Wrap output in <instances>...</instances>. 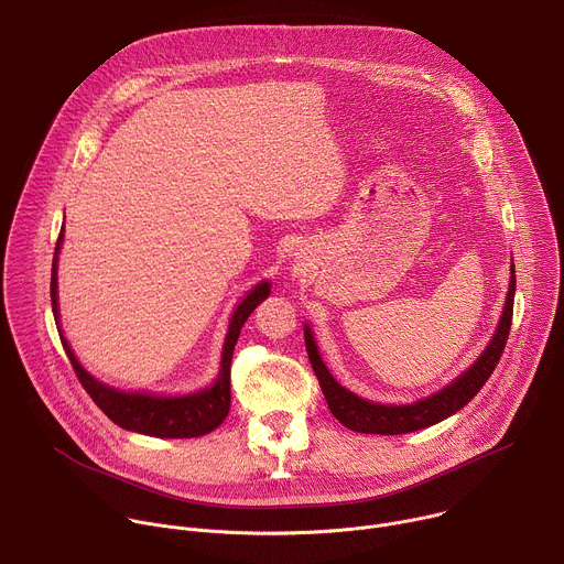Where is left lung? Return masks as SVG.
Instances as JSON below:
<instances>
[{"mask_svg":"<svg viewBox=\"0 0 564 564\" xmlns=\"http://www.w3.org/2000/svg\"><path fill=\"white\" fill-rule=\"evenodd\" d=\"M513 294H516V270L511 268V285H509V294H507V305H505L500 326H498L489 348L479 355V359L462 377H457V381H453L444 390L435 392L433 397L422 399V401H417V404H409V406L372 404V401H366V399L352 394L350 390H346L344 386H339L333 379V375L328 372V368L324 366V361H321L318 350L312 339V333L305 326L307 357H310L312 370L318 379V386H321V390H324L330 413L346 429L357 431V433H372V435H404V433H413V431L433 426V424L451 417L453 413H457L459 409H464L468 404V401L479 392V388L487 383V379L496 370V366L505 352L509 330H511Z\"/></svg>","mask_w":564,"mask_h":564,"instance_id":"8db88e82","label":"left lung"}]
</instances>
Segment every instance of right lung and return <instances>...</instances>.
I'll return each instance as SVG.
<instances>
[{
	"label": "right lung",
	"instance_id": "obj_1",
	"mask_svg": "<svg viewBox=\"0 0 564 564\" xmlns=\"http://www.w3.org/2000/svg\"><path fill=\"white\" fill-rule=\"evenodd\" d=\"M62 234H64V227L57 236L53 272H51V303H53L55 318H57V252L62 246ZM268 294H270V283H259L243 301H240V305L236 307V312L231 316L229 333L225 337L223 361H220V372H218L216 383L203 392L187 394V397H151V394H142V392H120L116 388H109V386L100 383L98 379H94L83 366H79V361L75 359V355L68 348L66 339L64 337H59V339H62L64 352L68 355V361H70L79 383H83V388L96 401V406L113 424H118L120 429H127V431L151 435V437H170V440L200 437V435H207L214 429H218L229 413V404H231L229 370H231L234 346L238 341L240 328H243L248 316L254 312V307L263 299H268ZM55 324L59 326V321H55Z\"/></svg>",
	"mask_w": 564,
	"mask_h": 564
}]
</instances>
